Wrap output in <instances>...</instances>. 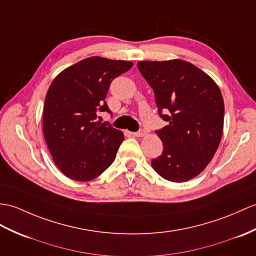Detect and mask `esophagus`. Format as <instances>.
<instances>
[{"mask_svg": "<svg viewBox=\"0 0 256 256\" xmlns=\"http://www.w3.org/2000/svg\"><path fill=\"white\" fill-rule=\"evenodd\" d=\"M145 134H146V132L144 130H138V132L133 133L135 138H142V136H145Z\"/></svg>", "mask_w": 256, "mask_h": 256, "instance_id": "34e87169", "label": "esophagus"}]
</instances>
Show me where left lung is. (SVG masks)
I'll list each match as a JSON object with an SVG mask.
<instances>
[{"mask_svg": "<svg viewBox=\"0 0 256 256\" xmlns=\"http://www.w3.org/2000/svg\"><path fill=\"white\" fill-rule=\"evenodd\" d=\"M138 68L154 89L160 118L168 122L156 130L164 150L152 160V168L171 182L191 180L210 162L222 140L224 106L220 89L186 61H140Z\"/></svg>", "mask_w": 256, "mask_h": 256, "instance_id": "left-lung-1", "label": "left lung"}]
</instances>
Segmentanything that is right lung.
<instances>
[{
  "instance_id": "1",
  "label": "right lung",
  "mask_w": 256,
  "mask_h": 256,
  "mask_svg": "<svg viewBox=\"0 0 256 256\" xmlns=\"http://www.w3.org/2000/svg\"><path fill=\"white\" fill-rule=\"evenodd\" d=\"M132 62L90 56L58 74L46 92L44 134L53 162L75 181L96 179L110 167L124 135L97 112L111 114L104 101L111 82Z\"/></svg>"
}]
</instances>
